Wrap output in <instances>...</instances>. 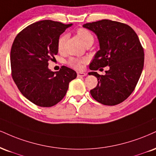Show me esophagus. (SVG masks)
<instances>
[{
    "label": "esophagus",
    "instance_id": "1",
    "mask_svg": "<svg viewBox=\"0 0 156 156\" xmlns=\"http://www.w3.org/2000/svg\"><path fill=\"white\" fill-rule=\"evenodd\" d=\"M77 74H78V76L79 77H84L86 76V73H83V72H78L77 73Z\"/></svg>",
    "mask_w": 156,
    "mask_h": 156
}]
</instances>
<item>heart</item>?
Returning a JSON list of instances; mask_svg holds the SVG:
<instances>
[{
	"label": "heart",
	"instance_id": "heart-1",
	"mask_svg": "<svg viewBox=\"0 0 156 156\" xmlns=\"http://www.w3.org/2000/svg\"><path fill=\"white\" fill-rule=\"evenodd\" d=\"M76 35L84 45L87 44V43L91 42V41L93 42L94 41V37L92 34L88 30L85 29V28H79L76 31ZM66 35H62L58 39L57 48L59 51H62L63 50L65 41H66ZM86 62V59H77V58L71 57L68 61V65L73 67V68L77 69V70H80V69H81L83 67V64Z\"/></svg>",
	"mask_w": 156,
	"mask_h": 156
}]
</instances>
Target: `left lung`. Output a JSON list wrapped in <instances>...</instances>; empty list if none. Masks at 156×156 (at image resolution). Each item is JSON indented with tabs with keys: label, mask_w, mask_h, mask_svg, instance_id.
<instances>
[{
	"label": "left lung",
	"mask_w": 156,
	"mask_h": 156,
	"mask_svg": "<svg viewBox=\"0 0 156 156\" xmlns=\"http://www.w3.org/2000/svg\"><path fill=\"white\" fill-rule=\"evenodd\" d=\"M94 33L99 44L89 68L97 70L109 66L105 76L97 77L98 84L90 91L95 100L105 105L123 102L133 92L144 67V50L134 30L121 22L102 20L83 25Z\"/></svg>",
	"instance_id": "1"
}]
</instances>
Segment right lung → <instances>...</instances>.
Wrapping results in <instances>:
<instances>
[{
	"label": "right lung",
	"mask_w": 156,
	"mask_h": 156,
	"mask_svg": "<svg viewBox=\"0 0 156 156\" xmlns=\"http://www.w3.org/2000/svg\"><path fill=\"white\" fill-rule=\"evenodd\" d=\"M72 25L42 20L27 26L15 37L10 54L13 80L22 95L37 106L57 104L77 77L76 71L67 67L57 72L48 67V61L58 53L60 35Z\"/></svg>",
	"instance_id": "1"
}]
</instances>
